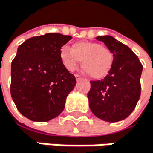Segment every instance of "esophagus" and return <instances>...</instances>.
I'll return each instance as SVG.
<instances>
[{"instance_id": "obj_1", "label": "esophagus", "mask_w": 153, "mask_h": 153, "mask_svg": "<svg viewBox=\"0 0 153 153\" xmlns=\"http://www.w3.org/2000/svg\"><path fill=\"white\" fill-rule=\"evenodd\" d=\"M75 78H76V81H79V80L82 79V77H81L80 75H78V74H75Z\"/></svg>"}]
</instances>
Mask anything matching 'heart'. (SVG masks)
<instances>
[{
    "mask_svg": "<svg viewBox=\"0 0 153 153\" xmlns=\"http://www.w3.org/2000/svg\"><path fill=\"white\" fill-rule=\"evenodd\" d=\"M60 58L64 68L69 71H74L82 61L86 72L94 79H101L110 71L113 54L104 45L92 42H79L73 43L71 50L62 48Z\"/></svg>",
    "mask_w": 153,
    "mask_h": 153,
    "instance_id": "1",
    "label": "heart"
}]
</instances>
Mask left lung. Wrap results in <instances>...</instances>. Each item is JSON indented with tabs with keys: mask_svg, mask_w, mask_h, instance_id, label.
<instances>
[{
	"mask_svg": "<svg viewBox=\"0 0 153 153\" xmlns=\"http://www.w3.org/2000/svg\"><path fill=\"white\" fill-rule=\"evenodd\" d=\"M96 39L111 51L113 62L104 79L91 82L89 106L96 117L105 122L123 121L133 111L140 99L143 65L127 45L112 36Z\"/></svg>",
	"mask_w": 153,
	"mask_h": 153,
	"instance_id": "obj_1",
	"label": "left lung"
}]
</instances>
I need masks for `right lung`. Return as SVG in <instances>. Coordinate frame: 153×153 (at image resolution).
Masks as SVG:
<instances>
[{
	"instance_id": "right-lung-1",
	"label": "right lung",
	"mask_w": 153,
	"mask_h": 153,
	"mask_svg": "<svg viewBox=\"0 0 153 153\" xmlns=\"http://www.w3.org/2000/svg\"><path fill=\"white\" fill-rule=\"evenodd\" d=\"M71 36L46 33L26 40L12 62L10 95L18 111L33 122H48L59 116L68 94L76 85L66 70L60 51Z\"/></svg>"
}]
</instances>
